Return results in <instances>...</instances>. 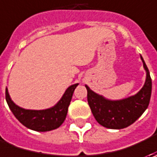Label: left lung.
Returning a JSON list of instances; mask_svg holds the SVG:
<instances>
[{"instance_id":"8db88e82","label":"left lung","mask_w":157,"mask_h":157,"mask_svg":"<svg viewBox=\"0 0 157 157\" xmlns=\"http://www.w3.org/2000/svg\"><path fill=\"white\" fill-rule=\"evenodd\" d=\"M146 71L142 88L135 95L122 100H111L96 94L86 85L87 101L94 118L99 123L110 129H121L133 124L148 108L151 97L152 81L149 71L141 56Z\"/></svg>"}]
</instances>
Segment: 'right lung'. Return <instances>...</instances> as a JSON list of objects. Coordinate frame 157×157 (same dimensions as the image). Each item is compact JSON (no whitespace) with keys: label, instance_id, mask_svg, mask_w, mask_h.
Segmentation results:
<instances>
[{"label":"right lung","instance_id":"1","mask_svg":"<svg viewBox=\"0 0 157 157\" xmlns=\"http://www.w3.org/2000/svg\"><path fill=\"white\" fill-rule=\"evenodd\" d=\"M78 85L70 86L56 105L44 110H30L20 107L11 100L8 88H6V100L13 114L23 126L38 132L51 131L59 128L64 121L72 94Z\"/></svg>","mask_w":157,"mask_h":157}]
</instances>
